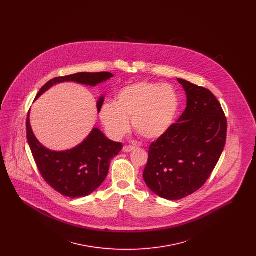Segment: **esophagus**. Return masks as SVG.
Here are the masks:
<instances>
[{"instance_id":"obj_1","label":"esophagus","mask_w":256,"mask_h":256,"mask_svg":"<svg viewBox=\"0 0 256 256\" xmlns=\"http://www.w3.org/2000/svg\"><path fill=\"white\" fill-rule=\"evenodd\" d=\"M135 150V146H124L122 148L124 152H130Z\"/></svg>"}]
</instances>
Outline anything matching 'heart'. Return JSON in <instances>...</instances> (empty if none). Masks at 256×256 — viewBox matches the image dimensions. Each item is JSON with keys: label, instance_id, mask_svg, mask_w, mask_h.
<instances>
[{"label": "heart", "instance_id": "obj_1", "mask_svg": "<svg viewBox=\"0 0 256 256\" xmlns=\"http://www.w3.org/2000/svg\"><path fill=\"white\" fill-rule=\"evenodd\" d=\"M180 106L176 89L167 84L140 82L124 87L115 104H106L100 110V118L108 134L119 139L134 130L146 140H158L168 134Z\"/></svg>", "mask_w": 256, "mask_h": 256}]
</instances>
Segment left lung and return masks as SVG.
Returning <instances> with one entry per match:
<instances>
[{
	"label": "left lung",
	"instance_id": "left-lung-1",
	"mask_svg": "<svg viewBox=\"0 0 256 256\" xmlns=\"http://www.w3.org/2000/svg\"><path fill=\"white\" fill-rule=\"evenodd\" d=\"M186 108L165 136L152 143L143 178L156 195L170 200L198 191L216 167L228 122L219 100L204 87L178 78Z\"/></svg>",
	"mask_w": 256,
	"mask_h": 256
}]
</instances>
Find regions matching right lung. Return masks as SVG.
Returning a JSON list of instances; mask_svg holds the SVG:
<instances>
[{
  "label": "right lung",
  "mask_w": 256,
  "mask_h": 256,
  "mask_svg": "<svg viewBox=\"0 0 256 256\" xmlns=\"http://www.w3.org/2000/svg\"><path fill=\"white\" fill-rule=\"evenodd\" d=\"M108 72L78 73L50 80L38 92V98L50 87L58 84L73 82L94 86L113 78ZM104 97L97 102L98 112L102 106ZM26 137L37 168L45 182L56 191L69 198H82L93 193L106 178L111 159L121 152V143L110 140L98 128H94L86 139L73 148L52 150L43 146L34 134L30 113L26 119Z\"/></svg>",
  "instance_id": "right-lung-1"
}]
</instances>
